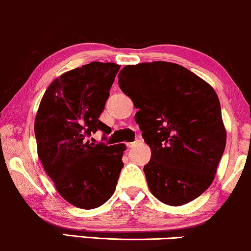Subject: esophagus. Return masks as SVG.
I'll list each match as a JSON object with an SVG mask.
<instances>
[{
    "label": "esophagus",
    "instance_id": "esophagus-1",
    "mask_svg": "<svg viewBox=\"0 0 251 251\" xmlns=\"http://www.w3.org/2000/svg\"><path fill=\"white\" fill-rule=\"evenodd\" d=\"M139 143H140V140H139V139H135L134 141H132V143L127 144V147H128V149H133V147L137 146Z\"/></svg>",
    "mask_w": 251,
    "mask_h": 251
}]
</instances>
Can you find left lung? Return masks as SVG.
<instances>
[{
    "label": "left lung",
    "instance_id": "left-lung-1",
    "mask_svg": "<svg viewBox=\"0 0 251 251\" xmlns=\"http://www.w3.org/2000/svg\"><path fill=\"white\" fill-rule=\"evenodd\" d=\"M118 83L139 108L135 122L152 152L144 167L151 193L168 206L200 196L212 185L227 140L213 87L168 62L126 65Z\"/></svg>",
    "mask_w": 251,
    "mask_h": 251
}]
</instances>
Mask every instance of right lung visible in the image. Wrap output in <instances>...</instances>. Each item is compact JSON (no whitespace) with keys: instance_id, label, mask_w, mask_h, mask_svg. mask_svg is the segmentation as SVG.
I'll return each mask as SVG.
<instances>
[{"instance_id":"1","label":"right lung","mask_w":251,"mask_h":251,"mask_svg":"<svg viewBox=\"0 0 251 251\" xmlns=\"http://www.w3.org/2000/svg\"><path fill=\"white\" fill-rule=\"evenodd\" d=\"M120 65L91 62L56 78L45 91L35 119L38 158L57 192L69 203L93 209L112 196L123 168L124 144L90 143ZM105 139V138H104Z\"/></svg>"}]
</instances>
